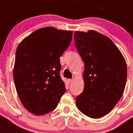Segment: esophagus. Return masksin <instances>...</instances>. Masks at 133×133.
I'll return each instance as SVG.
<instances>
[{
    "instance_id": "esophagus-1",
    "label": "esophagus",
    "mask_w": 133,
    "mask_h": 133,
    "mask_svg": "<svg viewBox=\"0 0 133 133\" xmlns=\"http://www.w3.org/2000/svg\"><path fill=\"white\" fill-rule=\"evenodd\" d=\"M72 82H73V79H69V84L72 83Z\"/></svg>"
}]
</instances>
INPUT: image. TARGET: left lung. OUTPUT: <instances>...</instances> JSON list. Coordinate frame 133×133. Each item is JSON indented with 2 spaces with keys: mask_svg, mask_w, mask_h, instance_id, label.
I'll return each mask as SVG.
<instances>
[{
  "mask_svg": "<svg viewBox=\"0 0 133 133\" xmlns=\"http://www.w3.org/2000/svg\"><path fill=\"white\" fill-rule=\"evenodd\" d=\"M74 36L84 63V88L76 97V105L86 116L102 117L113 109L123 94L126 62L114 42L102 34L90 30L76 31Z\"/></svg>",
  "mask_w": 133,
  "mask_h": 133,
  "instance_id": "obj_1",
  "label": "left lung"
}]
</instances>
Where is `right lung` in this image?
Wrapping results in <instances>:
<instances>
[{
  "mask_svg": "<svg viewBox=\"0 0 133 133\" xmlns=\"http://www.w3.org/2000/svg\"><path fill=\"white\" fill-rule=\"evenodd\" d=\"M72 31L47 27L22 41L16 52L14 81L24 108L42 115L54 110L66 91L60 57L70 45Z\"/></svg>",
  "mask_w": 133,
  "mask_h": 133,
  "instance_id": "1",
  "label": "right lung"
}]
</instances>
